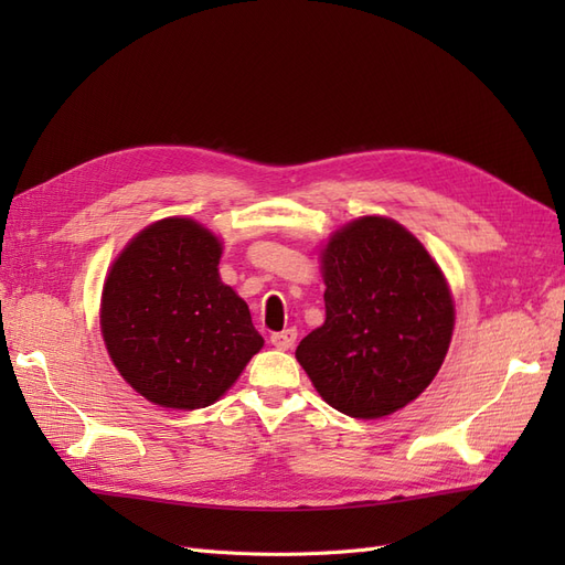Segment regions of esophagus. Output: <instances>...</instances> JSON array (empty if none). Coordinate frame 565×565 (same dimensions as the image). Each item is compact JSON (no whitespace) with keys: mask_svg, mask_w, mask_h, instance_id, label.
Instances as JSON below:
<instances>
[{"mask_svg":"<svg viewBox=\"0 0 565 565\" xmlns=\"http://www.w3.org/2000/svg\"><path fill=\"white\" fill-rule=\"evenodd\" d=\"M295 341H297V330H282V332H276V334H270V344L276 347V349H280V351H289L295 347Z\"/></svg>","mask_w":565,"mask_h":565,"instance_id":"1","label":"esophagus"}]
</instances>
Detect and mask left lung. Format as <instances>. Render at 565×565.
<instances>
[{"mask_svg": "<svg viewBox=\"0 0 565 565\" xmlns=\"http://www.w3.org/2000/svg\"><path fill=\"white\" fill-rule=\"evenodd\" d=\"M324 322L297 347L322 401L358 419L386 417L434 382L452 339L446 276L417 237L361 216L320 252Z\"/></svg>", "mask_w": 565, "mask_h": 565, "instance_id": "8db88e82", "label": "left lung"}]
</instances>
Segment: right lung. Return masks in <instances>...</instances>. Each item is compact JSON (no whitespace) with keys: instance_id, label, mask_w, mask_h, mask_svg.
Listing matches in <instances>:
<instances>
[{"instance_id":"obj_1","label":"right lung","mask_w":565,"mask_h":565,"mask_svg":"<svg viewBox=\"0 0 565 565\" xmlns=\"http://www.w3.org/2000/svg\"><path fill=\"white\" fill-rule=\"evenodd\" d=\"M221 241L185 216L156 221L110 266L100 332L122 380L150 403L198 409L241 377L264 337L218 278Z\"/></svg>"}]
</instances>
